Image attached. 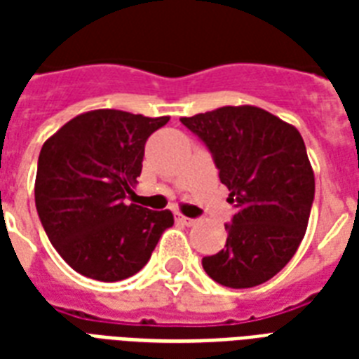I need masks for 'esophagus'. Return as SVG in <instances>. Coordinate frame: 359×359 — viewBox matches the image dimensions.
Listing matches in <instances>:
<instances>
[{
  "instance_id": "obj_1",
  "label": "esophagus",
  "mask_w": 359,
  "mask_h": 359,
  "mask_svg": "<svg viewBox=\"0 0 359 359\" xmlns=\"http://www.w3.org/2000/svg\"><path fill=\"white\" fill-rule=\"evenodd\" d=\"M177 222H180V224H184V225H194V224H196V219L186 218V216H182V214H179V216H177Z\"/></svg>"
}]
</instances>
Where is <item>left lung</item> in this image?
Masks as SVG:
<instances>
[{
  "label": "left lung",
  "mask_w": 359,
  "mask_h": 359,
  "mask_svg": "<svg viewBox=\"0 0 359 359\" xmlns=\"http://www.w3.org/2000/svg\"><path fill=\"white\" fill-rule=\"evenodd\" d=\"M180 123L212 152L236 208L224 250L203 257L205 272L231 289L264 283L294 257L309 222L315 173L300 132L257 106H224Z\"/></svg>",
  "instance_id": "8db88e82"
}]
</instances>
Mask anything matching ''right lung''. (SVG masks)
Masks as SVG:
<instances>
[{
    "label": "right lung",
    "mask_w": 359,
    "mask_h": 359,
    "mask_svg": "<svg viewBox=\"0 0 359 359\" xmlns=\"http://www.w3.org/2000/svg\"><path fill=\"white\" fill-rule=\"evenodd\" d=\"M168 121L93 109L44 141L36 212L53 248L81 276L108 283L134 276L173 225L171 210L126 201L137 184L149 135Z\"/></svg>",
    "instance_id": "right-lung-1"
}]
</instances>
